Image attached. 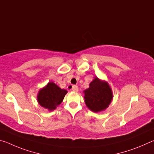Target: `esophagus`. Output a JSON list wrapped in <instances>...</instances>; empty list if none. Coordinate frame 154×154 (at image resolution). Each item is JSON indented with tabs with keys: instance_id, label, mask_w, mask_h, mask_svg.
<instances>
[{
	"instance_id": "34e87169",
	"label": "esophagus",
	"mask_w": 154,
	"mask_h": 154,
	"mask_svg": "<svg viewBox=\"0 0 154 154\" xmlns=\"http://www.w3.org/2000/svg\"><path fill=\"white\" fill-rule=\"evenodd\" d=\"M72 90L74 91V92H77L78 90H79V88L77 86V85H72Z\"/></svg>"
}]
</instances>
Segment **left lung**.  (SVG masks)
Listing matches in <instances>:
<instances>
[{
	"instance_id": "obj_1",
	"label": "left lung",
	"mask_w": 154,
	"mask_h": 154,
	"mask_svg": "<svg viewBox=\"0 0 154 154\" xmlns=\"http://www.w3.org/2000/svg\"><path fill=\"white\" fill-rule=\"evenodd\" d=\"M85 103L88 109L95 113L105 110L113 99V93L109 83L95 77L90 87L83 91Z\"/></svg>"
}]
</instances>
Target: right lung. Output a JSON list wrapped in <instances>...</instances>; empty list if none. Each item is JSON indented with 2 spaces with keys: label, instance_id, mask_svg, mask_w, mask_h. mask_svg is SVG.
Wrapping results in <instances>:
<instances>
[{
  "label": "right lung",
  "instance_id": "add662e5",
  "mask_svg": "<svg viewBox=\"0 0 154 154\" xmlns=\"http://www.w3.org/2000/svg\"><path fill=\"white\" fill-rule=\"evenodd\" d=\"M66 93V90L61 89L54 82H49L38 92V103L45 109L53 111L62 102Z\"/></svg>",
  "mask_w": 154,
  "mask_h": 154
}]
</instances>
